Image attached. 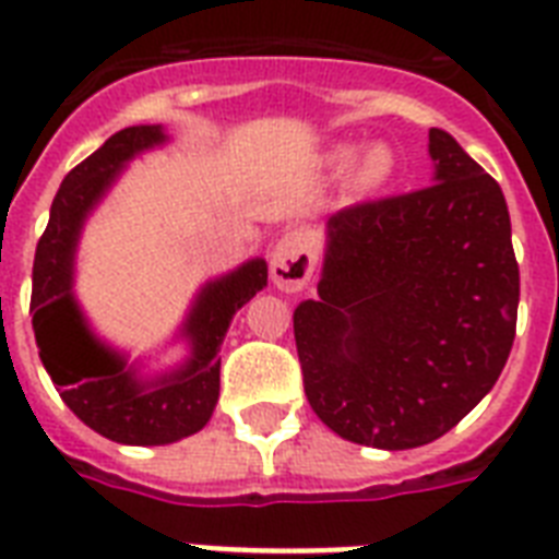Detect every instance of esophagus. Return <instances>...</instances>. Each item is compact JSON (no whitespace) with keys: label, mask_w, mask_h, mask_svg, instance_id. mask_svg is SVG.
Here are the masks:
<instances>
[{"label":"esophagus","mask_w":559,"mask_h":559,"mask_svg":"<svg viewBox=\"0 0 559 559\" xmlns=\"http://www.w3.org/2000/svg\"><path fill=\"white\" fill-rule=\"evenodd\" d=\"M314 271V239L302 230H292L276 242L271 253V280L283 292H300Z\"/></svg>","instance_id":"esophagus-1"}]
</instances>
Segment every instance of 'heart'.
I'll return each mask as SVG.
<instances>
[{"label":"heart","instance_id":"obj_1","mask_svg":"<svg viewBox=\"0 0 559 559\" xmlns=\"http://www.w3.org/2000/svg\"><path fill=\"white\" fill-rule=\"evenodd\" d=\"M355 146H341L337 153H334V167L346 169L355 160ZM392 169H395V155H392L390 146H372V150H366V155L360 158V167H357V185L360 187H378L383 185L386 178L392 176Z\"/></svg>","mask_w":559,"mask_h":559}]
</instances>
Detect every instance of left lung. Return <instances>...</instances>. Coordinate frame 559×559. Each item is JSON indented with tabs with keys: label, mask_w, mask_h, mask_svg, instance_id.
Instances as JSON below:
<instances>
[{
	"label": "left lung",
	"mask_w": 559,
	"mask_h": 559,
	"mask_svg": "<svg viewBox=\"0 0 559 559\" xmlns=\"http://www.w3.org/2000/svg\"><path fill=\"white\" fill-rule=\"evenodd\" d=\"M432 185L337 210L317 300L294 311L302 386L341 439L409 450L453 430L511 355L520 265L502 187L444 129Z\"/></svg>",
	"instance_id": "8db88e82"
}]
</instances>
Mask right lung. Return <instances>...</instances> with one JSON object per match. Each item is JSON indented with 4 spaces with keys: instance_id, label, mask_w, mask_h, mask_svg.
<instances>
[{
    "instance_id": "1",
    "label": "right lung",
    "mask_w": 559,
    "mask_h": 559,
    "mask_svg": "<svg viewBox=\"0 0 559 559\" xmlns=\"http://www.w3.org/2000/svg\"><path fill=\"white\" fill-rule=\"evenodd\" d=\"M164 141L160 127H129L80 160L53 195L34 257L31 314L43 366L71 413L118 444H169L202 430L218 401V346L227 325L267 285L265 259H251L234 274L204 285L181 329L193 352L187 364L155 381L138 378L127 357L88 332L71 294L83 222L115 185L123 164Z\"/></svg>"
}]
</instances>
